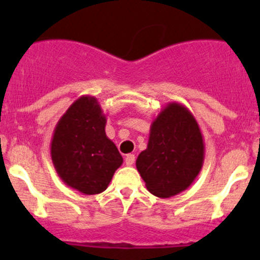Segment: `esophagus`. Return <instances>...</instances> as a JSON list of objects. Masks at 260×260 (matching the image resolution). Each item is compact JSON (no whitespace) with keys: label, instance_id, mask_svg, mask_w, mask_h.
<instances>
[{"label":"esophagus","instance_id":"obj_1","mask_svg":"<svg viewBox=\"0 0 260 260\" xmlns=\"http://www.w3.org/2000/svg\"><path fill=\"white\" fill-rule=\"evenodd\" d=\"M135 161H136V157H135V154H127V156H125V159H124V162H125V165H127V166H132L133 164H135Z\"/></svg>","mask_w":260,"mask_h":260}]
</instances>
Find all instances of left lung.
Instances as JSON below:
<instances>
[{"mask_svg":"<svg viewBox=\"0 0 260 260\" xmlns=\"http://www.w3.org/2000/svg\"><path fill=\"white\" fill-rule=\"evenodd\" d=\"M205 158L203 133L183 104L171 102L153 119L148 145L136 167L147 190L161 199L185 191L200 174Z\"/></svg>","mask_w":260,"mask_h":260,"instance_id":"obj_1","label":"left lung"}]
</instances>
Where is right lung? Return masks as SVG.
<instances>
[{"label": "right lung", "instance_id": "add662e5", "mask_svg": "<svg viewBox=\"0 0 260 260\" xmlns=\"http://www.w3.org/2000/svg\"><path fill=\"white\" fill-rule=\"evenodd\" d=\"M106 114L95 96L81 95L61 115L52 133L50 154L65 185L84 195L101 193L123 164L106 135Z\"/></svg>", "mask_w": 260, "mask_h": 260}]
</instances>
